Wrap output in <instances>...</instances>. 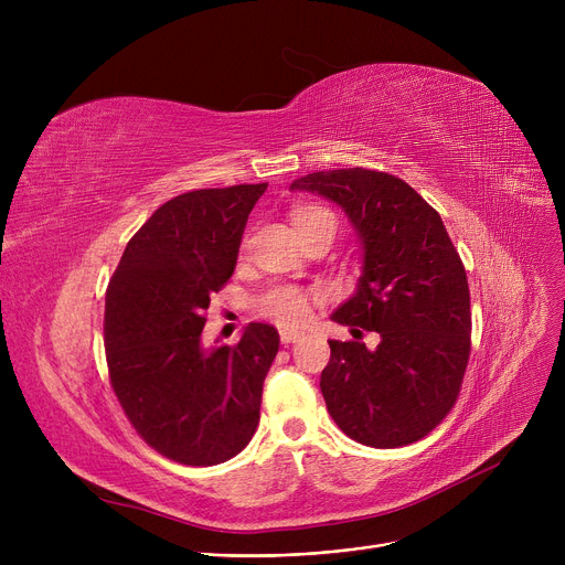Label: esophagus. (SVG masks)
I'll return each mask as SVG.
<instances>
[{"label":"esophagus","instance_id":"esophagus-1","mask_svg":"<svg viewBox=\"0 0 565 565\" xmlns=\"http://www.w3.org/2000/svg\"><path fill=\"white\" fill-rule=\"evenodd\" d=\"M281 343L284 345H288V343H295V341H300L305 334L302 332H298V330H281Z\"/></svg>","mask_w":565,"mask_h":565}]
</instances>
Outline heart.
Segmentation results:
<instances>
[{"instance_id":"b5f03b06","label":"heart","mask_w":565,"mask_h":565,"mask_svg":"<svg viewBox=\"0 0 565 565\" xmlns=\"http://www.w3.org/2000/svg\"><path fill=\"white\" fill-rule=\"evenodd\" d=\"M290 220L295 231H298V235L302 237V243L318 233L337 235V228H339L334 213L322 205H298L290 213ZM318 302H320L318 290L284 284L263 292L256 302V309L279 324L295 328V324H305L311 318V311Z\"/></svg>"}]
</instances>
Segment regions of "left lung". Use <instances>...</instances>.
Here are the masks:
<instances>
[{
    "label": "left lung",
    "instance_id": "1",
    "mask_svg": "<svg viewBox=\"0 0 565 565\" xmlns=\"http://www.w3.org/2000/svg\"><path fill=\"white\" fill-rule=\"evenodd\" d=\"M292 190L337 201L364 243L358 292L332 313L352 341H330L320 392L337 426L373 449L407 447L458 401L471 350L467 273L439 213L375 169L307 173ZM364 331H377L371 351Z\"/></svg>",
    "mask_w": 565,
    "mask_h": 565
}]
</instances>
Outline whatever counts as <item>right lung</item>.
Here are the masks:
<instances>
[{
	"label": "right lung",
	"mask_w": 565,
	"mask_h": 565,
	"mask_svg": "<svg viewBox=\"0 0 565 565\" xmlns=\"http://www.w3.org/2000/svg\"><path fill=\"white\" fill-rule=\"evenodd\" d=\"M267 183L178 194L130 237L105 292V358L124 414L164 458L211 467L241 454L260 419L279 332L252 322L235 345L205 350L211 295L233 277Z\"/></svg>",
	"instance_id": "right-lung-1"
}]
</instances>
